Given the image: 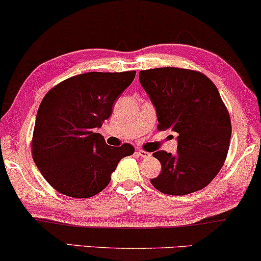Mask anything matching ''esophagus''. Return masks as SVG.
Wrapping results in <instances>:
<instances>
[{"label":"esophagus","instance_id":"esophagus-1","mask_svg":"<svg viewBox=\"0 0 261 261\" xmlns=\"http://www.w3.org/2000/svg\"><path fill=\"white\" fill-rule=\"evenodd\" d=\"M137 153L140 155L141 158H148L151 155V153L150 152H147V151H144V150H138V152Z\"/></svg>","mask_w":261,"mask_h":261}]
</instances>
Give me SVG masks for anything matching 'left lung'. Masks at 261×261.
<instances>
[{
  "label": "left lung",
  "instance_id": "obj_1",
  "mask_svg": "<svg viewBox=\"0 0 261 261\" xmlns=\"http://www.w3.org/2000/svg\"><path fill=\"white\" fill-rule=\"evenodd\" d=\"M139 80L155 108L157 129L178 134L174 155L153 153L162 170L151 184L169 195L200 191L222 169L231 138V121L217 87L205 74L175 67L141 70Z\"/></svg>",
  "mask_w": 261,
  "mask_h": 261
}]
</instances>
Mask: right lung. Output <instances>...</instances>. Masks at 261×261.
<instances>
[{
    "instance_id": "right-lung-1",
    "label": "right lung",
    "mask_w": 261,
    "mask_h": 261,
    "mask_svg": "<svg viewBox=\"0 0 261 261\" xmlns=\"http://www.w3.org/2000/svg\"><path fill=\"white\" fill-rule=\"evenodd\" d=\"M135 73L79 74L44 96L33 129L32 157L44 178L61 194L93 197L109 185L118 162L134 153L130 144L107 145L94 129L111 116L114 101Z\"/></svg>"
}]
</instances>
